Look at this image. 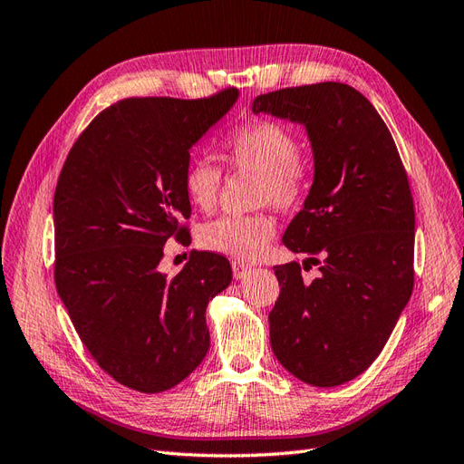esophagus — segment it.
<instances>
[{
    "instance_id": "esophagus-1",
    "label": "esophagus",
    "mask_w": 464,
    "mask_h": 464,
    "mask_svg": "<svg viewBox=\"0 0 464 464\" xmlns=\"http://www.w3.org/2000/svg\"><path fill=\"white\" fill-rule=\"evenodd\" d=\"M231 266H233V276L237 278V280H241V278H245L248 272L253 270V266L251 265H245L243 260H233L231 263Z\"/></svg>"
}]
</instances>
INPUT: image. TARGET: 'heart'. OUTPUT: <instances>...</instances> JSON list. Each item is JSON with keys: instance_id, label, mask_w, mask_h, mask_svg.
Instances as JSON below:
<instances>
[{"instance_id": "1", "label": "heart", "mask_w": 464, "mask_h": 464, "mask_svg": "<svg viewBox=\"0 0 464 464\" xmlns=\"http://www.w3.org/2000/svg\"><path fill=\"white\" fill-rule=\"evenodd\" d=\"M223 159L237 170L258 174V206L288 211L302 204L310 186L307 166L300 159V142L282 123L258 119L237 127L223 140ZM221 188L219 166L196 159L184 172V192L189 204L209 211L216 206ZM276 231L268 213L221 216L204 223L198 231L199 245L211 253L239 260L255 258L265 251Z\"/></svg>"}]
</instances>
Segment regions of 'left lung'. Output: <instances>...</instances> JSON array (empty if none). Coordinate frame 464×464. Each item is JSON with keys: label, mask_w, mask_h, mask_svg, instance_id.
<instances>
[{"label": "left lung", "mask_w": 464, "mask_h": 464, "mask_svg": "<svg viewBox=\"0 0 464 464\" xmlns=\"http://www.w3.org/2000/svg\"><path fill=\"white\" fill-rule=\"evenodd\" d=\"M253 113L302 123L314 150V184L282 241L305 263L322 258V276L275 266L272 351L305 384H345L384 349L413 290L408 174L374 105L341 82L263 93Z\"/></svg>", "instance_id": "left-lung-1"}]
</instances>
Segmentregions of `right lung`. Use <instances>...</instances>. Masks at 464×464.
<instances>
[{
    "instance_id": "add662e5",
    "label": "right lung",
    "mask_w": 464,
    "mask_h": 464,
    "mask_svg": "<svg viewBox=\"0 0 464 464\" xmlns=\"http://www.w3.org/2000/svg\"><path fill=\"white\" fill-rule=\"evenodd\" d=\"M239 98H129L70 149L54 192V282L90 354L119 384L157 394L209 349L206 307L231 284L229 260L199 251L169 278L164 243L189 219V149Z\"/></svg>"
}]
</instances>
